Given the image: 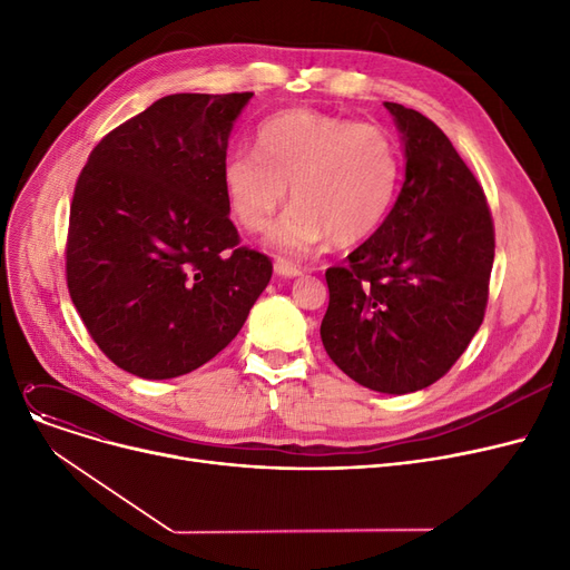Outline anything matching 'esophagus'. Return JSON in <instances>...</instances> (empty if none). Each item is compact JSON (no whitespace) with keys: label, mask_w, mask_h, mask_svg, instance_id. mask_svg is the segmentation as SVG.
Instances as JSON below:
<instances>
[{"label":"esophagus","mask_w":570,"mask_h":570,"mask_svg":"<svg viewBox=\"0 0 570 570\" xmlns=\"http://www.w3.org/2000/svg\"><path fill=\"white\" fill-rule=\"evenodd\" d=\"M275 273H277L279 277H284V279H291V277L301 275L303 269L297 267L295 263H288V261H284V258H277V261H275Z\"/></svg>","instance_id":"esophagus-1"}]
</instances>
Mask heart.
<instances>
[{
	"label": "heart",
	"mask_w": 570,
	"mask_h": 570,
	"mask_svg": "<svg viewBox=\"0 0 570 570\" xmlns=\"http://www.w3.org/2000/svg\"><path fill=\"white\" fill-rule=\"evenodd\" d=\"M400 179V149L383 127L316 110L263 119L254 149H230L222 166L230 213L252 233L269 226L291 187L295 207L269 235L288 254L327 237L337 247L372 237L393 213Z\"/></svg>",
	"instance_id": "obj_1"
}]
</instances>
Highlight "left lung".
<instances>
[{"instance_id":"1","label":"left lung","mask_w":570,"mask_h":570,"mask_svg":"<svg viewBox=\"0 0 570 570\" xmlns=\"http://www.w3.org/2000/svg\"><path fill=\"white\" fill-rule=\"evenodd\" d=\"M406 177L387 222L325 269L321 340L370 391L404 395L448 374L485 318L494 222L485 191L430 117L385 101Z\"/></svg>"}]
</instances>
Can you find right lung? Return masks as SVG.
Wrapping results in <instances>:
<instances>
[{"mask_svg":"<svg viewBox=\"0 0 570 570\" xmlns=\"http://www.w3.org/2000/svg\"><path fill=\"white\" fill-rule=\"evenodd\" d=\"M252 97H164L106 134L78 175L67 286L89 337L134 376L213 361L273 277V261L239 245L222 183Z\"/></svg>","mask_w":570,"mask_h":570,"instance_id":"right-lung-1","label":"right lung"}]
</instances>
